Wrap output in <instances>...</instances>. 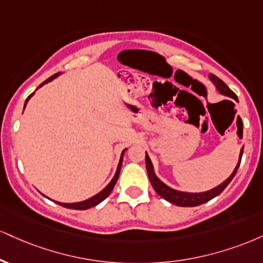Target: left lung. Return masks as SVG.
<instances>
[{"instance_id": "obj_1", "label": "left lung", "mask_w": 263, "mask_h": 263, "mask_svg": "<svg viewBox=\"0 0 263 263\" xmlns=\"http://www.w3.org/2000/svg\"><path fill=\"white\" fill-rule=\"evenodd\" d=\"M210 80L213 82L214 85H216L218 91H219L220 94H223V96H227L229 98H233L234 100L238 101V97H236V94L234 93L232 89H229V87H228V85L224 83L220 78H218L217 76L211 73ZM242 151H243V148H241V151H240L239 163H238V165L235 166V169H234L232 175H230L229 178L226 180V181L220 183V185H218L217 187L212 189V190H210V191L200 192V194H190V192L176 191V190L166 186L163 181H160V180L156 176V174H154L153 164H152L148 154H145V167H147L148 178H149L152 186H153V189L156 190V192L160 196V197H163L164 200L169 201L170 203L180 205V207H195V205L203 204V203H205V202L211 201L212 198H214L216 196L219 195L220 192H223V190L226 189L228 185H229V182L232 181L233 178L235 176V174L239 169L240 162H241V157H242Z\"/></svg>"}]
</instances>
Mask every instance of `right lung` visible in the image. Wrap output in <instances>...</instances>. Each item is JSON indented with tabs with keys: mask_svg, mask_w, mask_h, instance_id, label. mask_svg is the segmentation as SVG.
<instances>
[{
	"mask_svg": "<svg viewBox=\"0 0 263 263\" xmlns=\"http://www.w3.org/2000/svg\"><path fill=\"white\" fill-rule=\"evenodd\" d=\"M59 74H60V73H56V74L51 76V77H50V78H47V80H46L45 82H43V83H41V84H40L39 87H37V88L43 87V85L45 84V83H49L50 81H52L53 78H56V77H58ZM33 94H34V93H33ZM33 94H30V96L27 98V100H25V104H24V107H25V105H27L28 100L30 99V97L33 96ZM125 151H126V149H125ZM125 151L122 152V154H121V158H120V162H119V165H118V170H116V173H115V176H114L112 180H111V181H110L109 185H107L106 187L103 190V191H100L99 194L96 195V196H93V197L88 198V200H85V201H82V202H77V203H61V202H56V203H59L60 205H62V207H66V208H71V210H80V211H83V210H88V208H91V207H94V205L99 204L101 201H104V200H105V198L107 197V196H109L110 194H111V191H112L114 186H115V183L118 182V179H119V175H120V170H121L122 157H123V153H125Z\"/></svg>",
	"mask_w": 263,
	"mask_h": 263,
	"instance_id": "obj_1",
	"label": "right lung"
}]
</instances>
